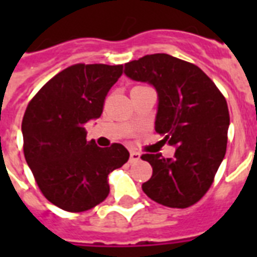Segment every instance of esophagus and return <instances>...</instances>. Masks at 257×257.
<instances>
[{
  "mask_svg": "<svg viewBox=\"0 0 257 257\" xmlns=\"http://www.w3.org/2000/svg\"><path fill=\"white\" fill-rule=\"evenodd\" d=\"M139 160H140V153L135 152V151H131V159H129V161H131V163H135V161Z\"/></svg>",
  "mask_w": 257,
  "mask_h": 257,
  "instance_id": "obj_1",
  "label": "esophagus"
}]
</instances>
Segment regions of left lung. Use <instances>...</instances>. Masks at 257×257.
Returning a JSON list of instances; mask_svg holds the SVG:
<instances>
[{
	"label": "left lung",
	"mask_w": 257,
	"mask_h": 257,
	"mask_svg": "<svg viewBox=\"0 0 257 257\" xmlns=\"http://www.w3.org/2000/svg\"><path fill=\"white\" fill-rule=\"evenodd\" d=\"M125 74L152 84L159 93L156 132L175 145L173 159L145 153L152 177L143 191L171 208L196 204L211 188L228 141L229 112L215 82L192 62L169 54H148L125 64Z\"/></svg>",
	"instance_id": "8db88e82"
}]
</instances>
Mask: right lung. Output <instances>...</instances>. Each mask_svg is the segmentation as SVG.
<instances>
[{
  "mask_svg": "<svg viewBox=\"0 0 257 257\" xmlns=\"http://www.w3.org/2000/svg\"><path fill=\"white\" fill-rule=\"evenodd\" d=\"M122 65L76 64L61 70L29 101L22 118L24 155L41 193L56 207L84 212L109 195L108 175L128 161L124 145L86 141Z\"/></svg>",
  "mask_w": 257,
  "mask_h": 257,
  "instance_id": "1",
  "label": "right lung"
}]
</instances>
